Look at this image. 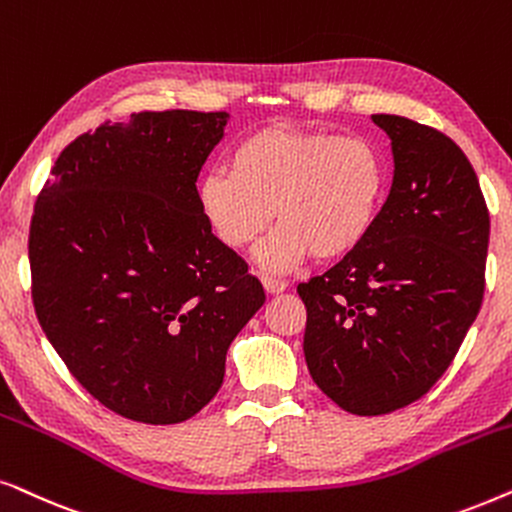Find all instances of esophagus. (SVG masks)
Returning a JSON list of instances; mask_svg holds the SVG:
<instances>
[{
    "label": "esophagus",
    "instance_id": "34e87169",
    "mask_svg": "<svg viewBox=\"0 0 512 512\" xmlns=\"http://www.w3.org/2000/svg\"><path fill=\"white\" fill-rule=\"evenodd\" d=\"M262 285H264V290L269 292V295H281V292L288 290V283L278 281V278H269V276L262 278Z\"/></svg>",
    "mask_w": 512,
    "mask_h": 512
}]
</instances>
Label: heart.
I'll return each mask as SVG.
<instances>
[{
  "label": "heart",
  "mask_w": 512,
  "mask_h": 512,
  "mask_svg": "<svg viewBox=\"0 0 512 512\" xmlns=\"http://www.w3.org/2000/svg\"><path fill=\"white\" fill-rule=\"evenodd\" d=\"M386 192V163L358 135L257 128L231 152L229 170L196 185V206L210 231L231 250L250 248L274 217L281 229L257 250L267 271H290L318 255H351L377 222Z\"/></svg>",
  "instance_id": "b5f03b06"
}]
</instances>
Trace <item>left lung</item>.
Instances as JSON below:
<instances>
[{"mask_svg": "<svg viewBox=\"0 0 512 512\" xmlns=\"http://www.w3.org/2000/svg\"><path fill=\"white\" fill-rule=\"evenodd\" d=\"M393 185L370 236L323 276L299 283L304 358L342 410L377 417L431 391L485 292L489 213L478 175L447 135L374 114Z\"/></svg>", "mask_w": 512, "mask_h": 512, "instance_id": "8db88e82", "label": "left lung"}]
</instances>
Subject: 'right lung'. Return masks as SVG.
Wrapping results in <instances>:
<instances>
[{
	"instance_id": "add662e5",
	"label": "right lung",
	"mask_w": 512,
	"mask_h": 512,
	"mask_svg": "<svg viewBox=\"0 0 512 512\" xmlns=\"http://www.w3.org/2000/svg\"><path fill=\"white\" fill-rule=\"evenodd\" d=\"M227 112L131 114L58 156L30 224L32 302L74 379L107 410L180 424L224 379L262 283L196 206Z\"/></svg>"
}]
</instances>
